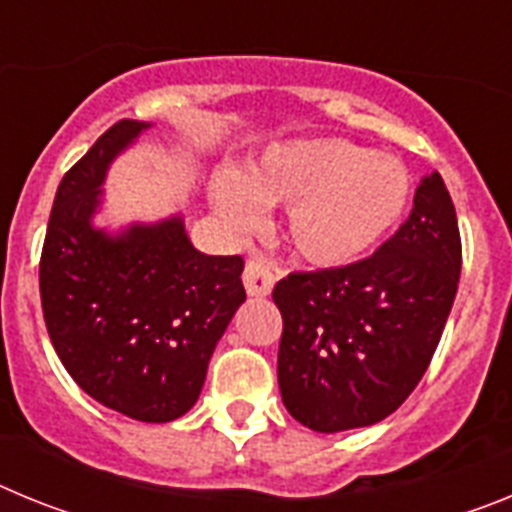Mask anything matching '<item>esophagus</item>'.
I'll use <instances>...</instances> for the list:
<instances>
[{"label": "esophagus", "instance_id": "1", "mask_svg": "<svg viewBox=\"0 0 512 512\" xmlns=\"http://www.w3.org/2000/svg\"><path fill=\"white\" fill-rule=\"evenodd\" d=\"M243 284H246V292L251 297H266L274 289V274L261 261H248L246 269H243Z\"/></svg>", "mask_w": 512, "mask_h": 512}]
</instances>
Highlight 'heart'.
Segmentation results:
<instances>
[{
    "mask_svg": "<svg viewBox=\"0 0 512 512\" xmlns=\"http://www.w3.org/2000/svg\"><path fill=\"white\" fill-rule=\"evenodd\" d=\"M210 197L238 233L259 223L261 205H287L279 230L289 253L315 269H338L400 223L410 174L395 156L351 140L300 138L269 146L241 174L220 171Z\"/></svg>",
    "mask_w": 512,
    "mask_h": 512,
    "instance_id": "b5f03b06",
    "label": "heart"
}]
</instances>
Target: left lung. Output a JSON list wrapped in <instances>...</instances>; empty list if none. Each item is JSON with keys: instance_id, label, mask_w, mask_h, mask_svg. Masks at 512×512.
I'll use <instances>...</instances> for the list:
<instances>
[{"instance_id": "8db88e82", "label": "left lung", "mask_w": 512, "mask_h": 512, "mask_svg": "<svg viewBox=\"0 0 512 512\" xmlns=\"http://www.w3.org/2000/svg\"><path fill=\"white\" fill-rule=\"evenodd\" d=\"M459 274L454 202L433 171L374 256L282 279L271 297L284 320L277 377L289 415L341 433L395 413L431 364Z\"/></svg>"}]
</instances>
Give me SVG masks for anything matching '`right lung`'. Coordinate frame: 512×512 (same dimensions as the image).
I'll list each match as a JSON object with an SVG mask.
<instances>
[{"instance_id": "add662e5", "label": "right lung", "mask_w": 512, "mask_h": 512, "mask_svg": "<svg viewBox=\"0 0 512 512\" xmlns=\"http://www.w3.org/2000/svg\"><path fill=\"white\" fill-rule=\"evenodd\" d=\"M151 122L120 120L58 184L43 256L40 302L48 336L81 390L143 423L192 410L217 341L246 302L241 256H207L182 215L94 225L104 179Z\"/></svg>"}]
</instances>
